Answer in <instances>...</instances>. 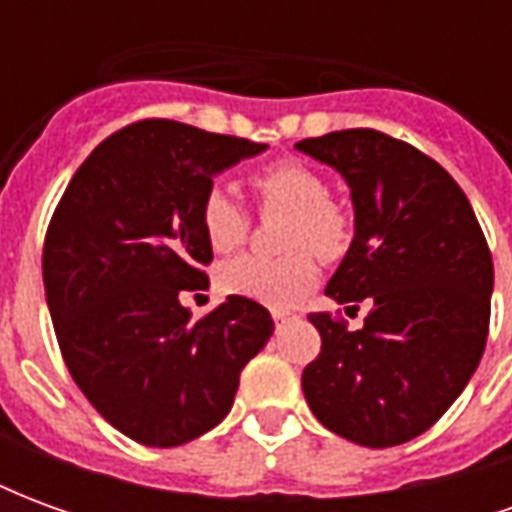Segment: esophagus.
Masks as SVG:
<instances>
[{"instance_id":"obj_1","label":"esophagus","mask_w":512,"mask_h":512,"mask_svg":"<svg viewBox=\"0 0 512 512\" xmlns=\"http://www.w3.org/2000/svg\"><path fill=\"white\" fill-rule=\"evenodd\" d=\"M293 318H296L293 312H285V310H277V312H274V323H277V329H282V326H285V323L293 321Z\"/></svg>"}]
</instances>
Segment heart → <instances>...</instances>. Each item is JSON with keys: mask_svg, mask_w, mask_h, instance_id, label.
<instances>
[{"mask_svg": "<svg viewBox=\"0 0 512 512\" xmlns=\"http://www.w3.org/2000/svg\"><path fill=\"white\" fill-rule=\"evenodd\" d=\"M257 211L285 213L279 227L282 257H238L219 271V290L249 299L271 310H288L304 299L315 282L318 266L312 252L334 263L354 244V216L343 202L329 197V183L301 158H279L249 175ZM249 213L219 186L202 194L200 230L216 255H230L249 235Z\"/></svg>", "mask_w": 512, "mask_h": 512, "instance_id": "obj_1", "label": "heart"}]
</instances>
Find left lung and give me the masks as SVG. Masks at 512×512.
<instances>
[{
    "instance_id": "left-lung-1",
    "label": "left lung",
    "mask_w": 512,
    "mask_h": 512,
    "mask_svg": "<svg viewBox=\"0 0 512 512\" xmlns=\"http://www.w3.org/2000/svg\"><path fill=\"white\" fill-rule=\"evenodd\" d=\"M351 186L354 244L326 285L345 310L367 301L351 332L310 312L321 354L301 386L321 425L365 447L417 439L480 365L491 321L494 260L450 172L403 139L348 128L296 142Z\"/></svg>"
}]
</instances>
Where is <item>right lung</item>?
<instances>
[{
  "mask_svg": "<svg viewBox=\"0 0 512 512\" xmlns=\"http://www.w3.org/2000/svg\"><path fill=\"white\" fill-rule=\"evenodd\" d=\"M266 145L175 120H139L95 147L57 202L43 285L62 359L101 417L147 447H178L233 408L246 362L274 334L263 304L230 299L200 321L208 288L200 200L213 175Z\"/></svg>",
  "mask_w": 512,
  "mask_h": 512,
  "instance_id": "right-lung-1",
  "label": "right lung"
}]
</instances>
